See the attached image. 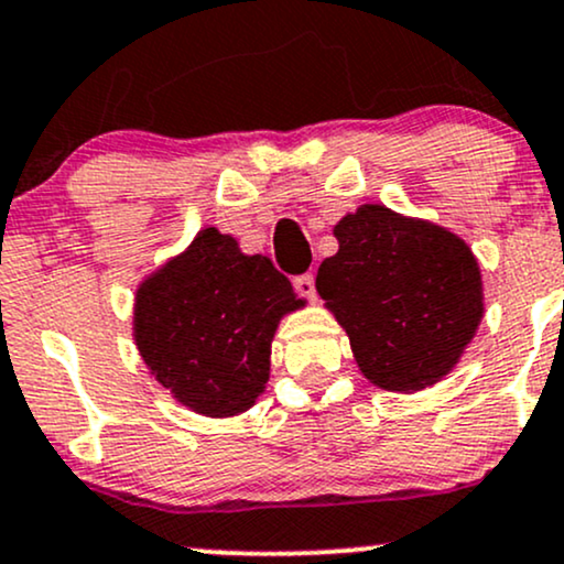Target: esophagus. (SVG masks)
Returning <instances> with one entry per match:
<instances>
[{
	"instance_id": "obj_1",
	"label": "esophagus",
	"mask_w": 564,
	"mask_h": 564,
	"mask_svg": "<svg viewBox=\"0 0 564 564\" xmlns=\"http://www.w3.org/2000/svg\"><path fill=\"white\" fill-rule=\"evenodd\" d=\"M293 288H295V293L301 295V297H308V301H314L316 297V288H314V274H297L295 280H293Z\"/></svg>"
}]
</instances>
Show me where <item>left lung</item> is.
I'll use <instances>...</instances> for the list:
<instances>
[{
	"mask_svg": "<svg viewBox=\"0 0 564 564\" xmlns=\"http://www.w3.org/2000/svg\"><path fill=\"white\" fill-rule=\"evenodd\" d=\"M316 293L369 382L414 393L443 380L482 319L478 258L454 231L367 203L335 224Z\"/></svg>",
	"mask_w": 564,
	"mask_h": 564,
	"instance_id": "8db88e82",
	"label": "left lung"
}]
</instances>
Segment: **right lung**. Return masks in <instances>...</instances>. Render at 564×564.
I'll use <instances>...</instances> for the list:
<instances>
[{
	"label": "right lung",
	"instance_id": "1",
	"mask_svg": "<svg viewBox=\"0 0 564 564\" xmlns=\"http://www.w3.org/2000/svg\"><path fill=\"white\" fill-rule=\"evenodd\" d=\"M306 306L267 256L205 227L137 288L134 343L150 375L203 416L248 412L269 382L280 319Z\"/></svg>",
	"mask_w": 564,
	"mask_h": 564
}]
</instances>
